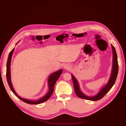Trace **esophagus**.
Returning <instances> with one entry per match:
<instances>
[{
	"label": "esophagus",
	"mask_w": 126,
	"mask_h": 126,
	"mask_svg": "<svg viewBox=\"0 0 126 126\" xmlns=\"http://www.w3.org/2000/svg\"><path fill=\"white\" fill-rule=\"evenodd\" d=\"M63 67L66 70H69L70 68H71V65H70L69 64H65L64 65Z\"/></svg>",
	"instance_id": "34e87169"
}]
</instances>
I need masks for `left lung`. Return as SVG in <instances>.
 I'll list each match as a JSON object with an SVG mask.
<instances>
[{"instance_id": "obj_1", "label": "left lung", "mask_w": 126, "mask_h": 126, "mask_svg": "<svg viewBox=\"0 0 126 126\" xmlns=\"http://www.w3.org/2000/svg\"><path fill=\"white\" fill-rule=\"evenodd\" d=\"M111 46L113 50V65L111 75H110V79L108 80V82L107 83V84L101 89V91H100L96 95L92 97L87 96V95H85L84 94L80 91L79 86V84L76 78L74 77L73 74H72V78L73 82L74 91H75L77 95L79 98L87 100H90V101H98V100L102 99V98L111 89L113 86L114 85L115 82H116L117 75H118V60H117V55L116 49H115L113 46L111 45Z\"/></svg>"}]
</instances>
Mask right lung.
<instances>
[{
	"label": "right lung",
	"instance_id": "obj_1",
	"mask_svg": "<svg viewBox=\"0 0 126 126\" xmlns=\"http://www.w3.org/2000/svg\"><path fill=\"white\" fill-rule=\"evenodd\" d=\"M14 50V48L13 49L11 52H10L9 56H8L7 63V73H6V76H7L8 83L9 84V86L10 87V89H11L12 91L13 92V93L18 98H19L20 99L22 100V101L24 102L25 103H28L30 104H38L47 101V100L51 96V95H52V94L53 93V91H54V85L55 84V83H56L57 80H58V79L61 75V74L63 72L62 69L58 70V71L54 72V73L51 74L50 76L49 77L48 80L49 91L47 93V94L46 95H44V97L40 98L37 100V101H32V100H28L27 99L19 97L18 94H17L16 93V91H14V89L13 88V87L12 81H11V76H10V64H11L12 57V55H13V53Z\"/></svg>",
	"mask_w": 126,
	"mask_h": 126
}]
</instances>
